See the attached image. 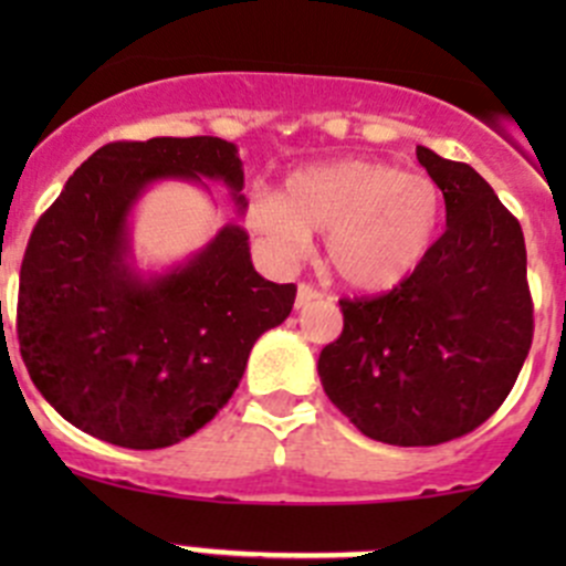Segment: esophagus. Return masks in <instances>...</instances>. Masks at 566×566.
I'll return each mask as SVG.
<instances>
[{"label":"esophagus","mask_w":566,"mask_h":566,"mask_svg":"<svg viewBox=\"0 0 566 566\" xmlns=\"http://www.w3.org/2000/svg\"><path fill=\"white\" fill-rule=\"evenodd\" d=\"M319 293L312 284H298V295H295V310H304V306H310L312 301H317Z\"/></svg>","instance_id":"34e87169"}]
</instances>
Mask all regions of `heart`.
Returning a JSON list of instances; mask_svg holds the SVG:
<instances>
[{"instance_id": "heart-1", "label": "heart", "mask_w": 566, "mask_h": 566, "mask_svg": "<svg viewBox=\"0 0 566 566\" xmlns=\"http://www.w3.org/2000/svg\"><path fill=\"white\" fill-rule=\"evenodd\" d=\"M441 216V188L427 175L345 158L298 169L282 193H254L247 227L279 262L301 260L312 232H325V260L342 282L389 290L430 254Z\"/></svg>"}]
</instances>
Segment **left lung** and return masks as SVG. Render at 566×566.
Here are the masks:
<instances>
[{"mask_svg":"<svg viewBox=\"0 0 566 566\" xmlns=\"http://www.w3.org/2000/svg\"><path fill=\"white\" fill-rule=\"evenodd\" d=\"M447 202V232L405 282L339 301L345 328L317 375L367 438L436 447L476 430L515 386L534 336L526 241L468 164L416 150Z\"/></svg>","mask_w":566,"mask_h":566,"instance_id":"1","label":"left lung"}]
</instances>
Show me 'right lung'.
<instances>
[{
    "label": "right lung",
    "mask_w": 566,
    "mask_h": 566,
    "mask_svg": "<svg viewBox=\"0 0 566 566\" xmlns=\"http://www.w3.org/2000/svg\"><path fill=\"white\" fill-rule=\"evenodd\" d=\"M161 180H219L247 210L243 161L219 136H156L95 150L40 216L21 262L19 345L32 384L78 430L164 449L208 424L238 389L254 342L284 323L295 284L251 265L243 227L142 271L130 213Z\"/></svg>",
    "instance_id": "1"
}]
</instances>
